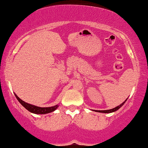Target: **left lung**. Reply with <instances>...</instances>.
<instances>
[{
    "mask_svg": "<svg viewBox=\"0 0 148 148\" xmlns=\"http://www.w3.org/2000/svg\"><path fill=\"white\" fill-rule=\"evenodd\" d=\"M126 100H127V99H126V100L124 101V102H123V103H121V104H120V105H119V106H116V107L113 108H112V109H109V110H104V111H96V110H95V111H96V112H100V113H113V112H114V111H117V110H118L119 108L121 107V106H122L123 105H124V104L125 103V102H126Z\"/></svg>",
    "mask_w": 148,
    "mask_h": 148,
    "instance_id": "left-lung-1",
    "label": "left lung"
}]
</instances>
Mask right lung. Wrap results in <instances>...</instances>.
Masks as SVG:
<instances>
[{
	"label": "right lung",
	"instance_id": "1",
	"mask_svg": "<svg viewBox=\"0 0 148 148\" xmlns=\"http://www.w3.org/2000/svg\"><path fill=\"white\" fill-rule=\"evenodd\" d=\"M15 96H16L17 100L19 101V102L24 106V108H27L28 111L31 112L35 114H46L48 113H51V112L55 111L58 107V105H55L54 106H51V107H39V106H36L32 104H28L27 102H24L23 100H22L20 98H18L17 96V95L15 93Z\"/></svg>",
	"mask_w": 148,
	"mask_h": 148
}]
</instances>
